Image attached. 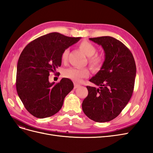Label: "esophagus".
Returning <instances> with one entry per match:
<instances>
[{
	"label": "esophagus",
	"mask_w": 153,
	"mask_h": 153,
	"mask_svg": "<svg viewBox=\"0 0 153 153\" xmlns=\"http://www.w3.org/2000/svg\"><path fill=\"white\" fill-rule=\"evenodd\" d=\"M80 85H79V84H74V88H75V89H76V88H78V87H79Z\"/></svg>",
	"instance_id": "34e87169"
}]
</instances>
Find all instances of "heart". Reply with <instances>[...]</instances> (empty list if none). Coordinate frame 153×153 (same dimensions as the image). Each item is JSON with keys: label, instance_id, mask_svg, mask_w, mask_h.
<instances>
[{"label": "heart", "instance_id": "b5f03b06", "mask_svg": "<svg viewBox=\"0 0 153 153\" xmlns=\"http://www.w3.org/2000/svg\"><path fill=\"white\" fill-rule=\"evenodd\" d=\"M80 48L89 58V62L91 66L94 69L100 68L103 63V59L100 55H94L97 49L95 46L89 41H83L79 45ZM69 49L66 48L63 51L61 55V61L65 62L68 57ZM89 75V71L87 68H70L65 69L63 71V76L69 78L74 82H80L83 78L86 77Z\"/></svg>", "mask_w": 153, "mask_h": 153}]
</instances>
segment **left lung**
Wrapping results in <instances>:
<instances>
[{"label":"left lung","instance_id":"1","mask_svg":"<svg viewBox=\"0 0 153 153\" xmlns=\"http://www.w3.org/2000/svg\"><path fill=\"white\" fill-rule=\"evenodd\" d=\"M102 47L105 61L89 81L98 88L87 86L88 95L82 110L98 123L112 121L128 104L133 92L136 64L131 52L121 41L110 36L89 38Z\"/></svg>","mask_w":153,"mask_h":153}]
</instances>
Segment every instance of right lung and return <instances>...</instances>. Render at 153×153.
<instances>
[{
    "mask_svg": "<svg viewBox=\"0 0 153 153\" xmlns=\"http://www.w3.org/2000/svg\"><path fill=\"white\" fill-rule=\"evenodd\" d=\"M80 39L52 32L31 41L23 50L17 64L16 91L25 108L33 116L48 117L62 108L64 98L73 89V83L67 78L57 84L50 83L48 76L61 66L63 51Z\"/></svg>",
    "mask_w": 153,
    "mask_h": 153,
    "instance_id": "1",
    "label": "right lung"
}]
</instances>
